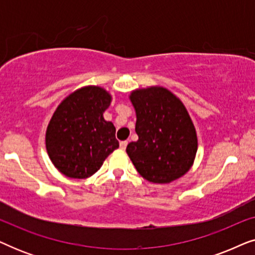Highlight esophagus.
<instances>
[{"instance_id":"esophagus-1","label":"esophagus","mask_w":255,"mask_h":255,"mask_svg":"<svg viewBox=\"0 0 255 255\" xmlns=\"http://www.w3.org/2000/svg\"><path fill=\"white\" fill-rule=\"evenodd\" d=\"M120 146H121V148L123 149V151H124V149L127 148V146H128V141H127V140H123V141H121V142H120Z\"/></svg>"}]
</instances>
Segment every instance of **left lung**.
Masks as SVG:
<instances>
[{
  "label": "left lung",
  "mask_w": 255,
  "mask_h": 255,
  "mask_svg": "<svg viewBox=\"0 0 255 255\" xmlns=\"http://www.w3.org/2000/svg\"><path fill=\"white\" fill-rule=\"evenodd\" d=\"M135 111L138 140L127 153L138 173L153 183H170L193 167L197 133L182 101L165 87L151 86L128 95Z\"/></svg>",
  "instance_id": "1"
}]
</instances>
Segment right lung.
Returning <instances> with one entry per match:
<instances>
[{"mask_svg": "<svg viewBox=\"0 0 255 255\" xmlns=\"http://www.w3.org/2000/svg\"><path fill=\"white\" fill-rule=\"evenodd\" d=\"M113 96L100 86H85L66 96L48 122L45 145L52 163L71 179H87L120 147L113 122L104 120Z\"/></svg>", "mask_w": 255, "mask_h": 255, "instance_id": "right-lung-1", "label": "right lung"}]
</instances>
